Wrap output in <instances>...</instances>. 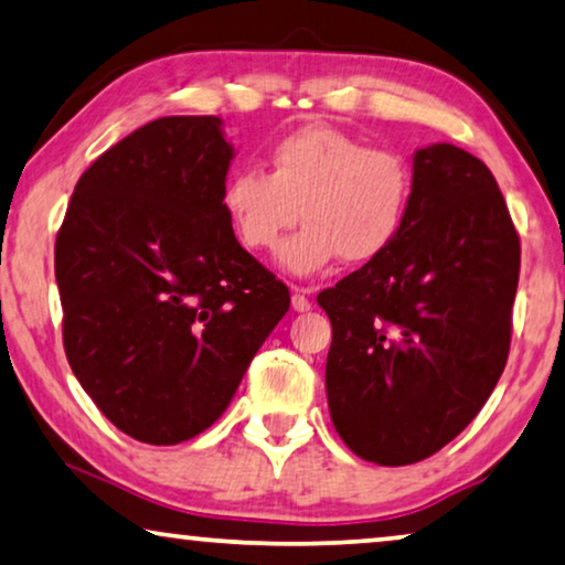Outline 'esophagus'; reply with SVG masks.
I'll list each match as a JSON object with an SVG mask.
<instances>
[{"label":"esophagus","mask_w":565,"mask_h":565,"mask_svg":"<svg viewBox=\"0 0 565 565\" xmlns=\"http://www.w3.org/2000/svg\"><path fill=\"white\" fill-rule=\"evenodd\" d=\"M291 307H294V311H309V309H311L309 289H294V294H291Z\"/></svg>","instance_id":"obj_1"}]
</instances>
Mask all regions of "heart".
Instances as JSON below:
<instances>
[{
    "mask_svg": "<svg viewBox=\"0 0 565 565\" xmlns=\"http://www.w3.org/2000/svg\"><path fill=\"white\" fill-rule=\"evenodd\" d=\"M414 200V167L388 147L332 124H307L268 149V174L238 167L225 174L221 207L243 248L266 254L284 233L279 266L291 276L319 274L337 258L365 264L393 246Z\"/></svg>",
    "mask_w": 565,
    "mask_h": 565,
    "instance_id": "1",
    "label": "heart"
}]
</instances>
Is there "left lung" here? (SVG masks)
<instances>
[{
    "label": "left lung",
    "instance_id": "obj_1",
    "mask_svg": "<svg viewBox=\"0 0 565 565\" xmlns=\"http://www.w3.org/2000/svg\"><path fill=\"white\" fill-rule=\"evenodd\" d=\"M520 238L482 159L414 154V200L393 246L317 297L332 322L327 403L342 441L383 467L459 436L510 352Z\"/></svg>",
    "mask_w": 565,
    "mask_h": 565
}]
</instances>
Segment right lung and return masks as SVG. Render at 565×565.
Instances as JSON below:
<instances>
[{"instance_id":"add662e5","label":"right lung","mask_w":565,"mask_h":565,"mask_svg":"<svg viewBox=\"0 0 565 565\" xmlns=\"http://www.w3.org/2000/svg\"><path fill=\"white\" fill-rule=\"evenodd\" d=\"M217 116H164L104 151L55 241L67 363L131 439L213 426L289 311V289L235 241Z\"/></svg>"}]
</instances>
